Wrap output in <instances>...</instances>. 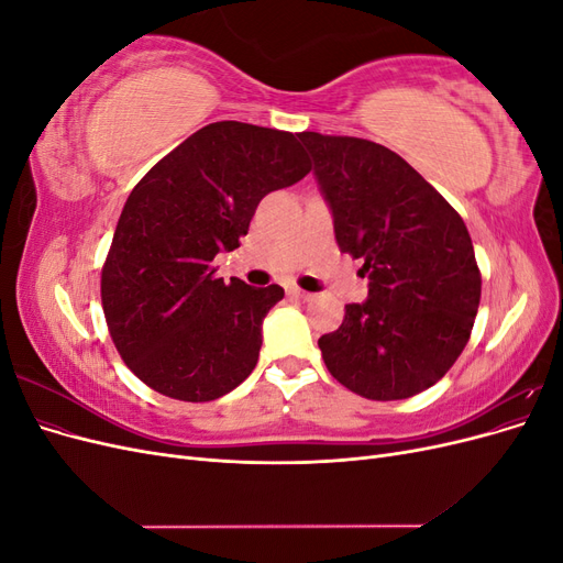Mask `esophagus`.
I'll list each match as a JSON object with an SVG mask.
<instances>
[{"mask_svg": "<svg viewBox=\"0 0 563 563\" xmlns=\"http://www.w3.org/2000/svg\"><path fill=\"white\" fill-rule=\"evenodd\" d=\"M288 296H291V298H296V300H312V294H308V291H302V288H298V286H294V288H288Z\"/></svg>", "mask_w": 563, "mask_h": 563, "instance_id": "34e87169", "label": "esophagus"}]
</instances>
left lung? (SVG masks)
Wrapping results in <instances>:
<instances>
[{"label": "left lung", "mask_w": 563, "mask_h": 563, "mask_svg": "<svg viewBox=\"0 0 563 563\" xmlns=\"http://www.w3.org/2000/svg\"><path fill=\"white\" fill-rule=\"evenodd\" d=\"M314 159L335 242L362 258L366 302L319 338L323 364L354 395L395 401L446 376L465 350L482 272L463 218L397 152L352 135L298 133Z\"/></svg>", "instance_id": "8db88e82"}]
</instances>
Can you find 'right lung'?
<instances>
[{
	"mask_svg": "<svg viewBox=\"0 0 563 563\" xmlns=\"http://www.w3.org/2000/svg\"><path fill=\"white\" fill-rule=\"evenodd\" d=\"M294 133L216 122L168 152L133 187L100 275L112 343L147 387L213 401L258 364L265 314L284 298L216 275L265 195L310 174Z\"/></svg>",
	"mask_w": 563,
	"mask_h": 563,
	"instance_id": "add662e5",
	"label": "right lung"
}]
</instances>
